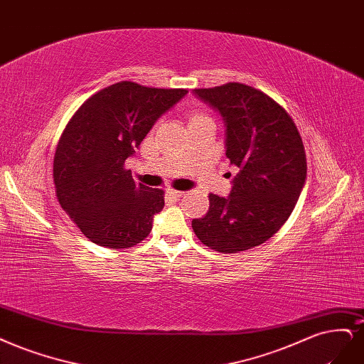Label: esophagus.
<instances>
[{"label": "esophagus", "mask_w": 364, "mask_h": 364, "mask_svg": "<svg viewBox=\"0 0 364 364\" xmlns=\"http://www.w3.org/2000/svg\"><path fill=\"white\" fill-rule=\"evenodd\" d=\"M167 196H168V197H171V198H174V200H179L181 197H183V196H185V193L178 191V190H167Z\"/></svg>", "instance_id": "34e87169"}]
</instances>
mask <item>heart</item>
I'll return each mask as SVG.
<instances>
[{"label":"heart","mask_w":364,"mask_h":364,"mask_svg":"<svg viewBox=\"0 0 364 364\" xmlns=\"http://www.w3.org/2000/svg\"><path fill=\"white\" fill-rule=\"evenodd\" d=\"M188 119H190V124H191V123H197V122H202V120H208L209 116L205 114V112H202V111L193 109V111L188 112Z\"/></svg>","instance_id":"obj_1"}]
</instances>
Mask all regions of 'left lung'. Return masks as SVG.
Wrapping results in <instances>:
<instances>
[{"mask_svg":"<svg viewBox=\"0 0 364 364\" xmlns=\"http://www.w3.org/2000/svg\"><path fill=\"white\" fill-rule=\"evenodd\" d=\"M194 93L221 112L225 156L240 173L228 198L209 194L208 214L193 220V230L218 253L245 252L292 214L307 174L301 135L287 111L252 85L228 82Z\"/></svg>","mask_w":364,"mask_h":364,"instance_id":"left-lung-1","label":"left lung"}]
</instances>
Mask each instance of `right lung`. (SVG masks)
Masks as SVG:
<instances>
[{
	"mask_svg": "<svg viewBox=\"0 0 364 364\" xmlns=\"http://www.w3.org/2000/svg\"><path fill=\"white\" fill-rule=\"evenodd\" d=\"M186 93L120 81L87 99L66 124L54 155L55 194L92 242L120 250L149 236L164 191L136 183L124 161Z\"/></svg>",
	"mask_w": 364,
	"mask_h": 364,
	"instance_id": "add662e5",
	"label": "right lung"
}]
</instances>
